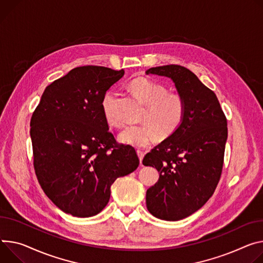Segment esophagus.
<instances>
[{
    "mask_svg": "<svg viewBox=\"0 0 263 263\" xmlns=\"http://www.w3.org/2000/svg\"><path fill=\"white\" fill-rule=\"evenodd\" d=\"M137 155H138V157H139V161H140V164H141V161H142V158H144L145 153L142 152V151H140V150H137Z\"/></svg>",
    "mask_w": 263,
    "mask_h": 263,
    "instance_id": "obj_1",
    "label": "esophagus"
}]
</instances>
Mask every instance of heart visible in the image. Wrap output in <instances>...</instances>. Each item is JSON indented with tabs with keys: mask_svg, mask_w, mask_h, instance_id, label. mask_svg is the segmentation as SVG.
I'll list each match as a JSON object with an SVG mask.
<instances>
[{
	"mask_svg": "<svg viewBox=\"0 0 263 263\" xmlns=\"http://www.w3.org/2000/svg\"><path fill=\"white\" fill-rule=\"evenodd\" d=\"M129 90L134 97L146 105L142 125L127 126L118 134L123 144L144 148L155 140L157 133L166 137L175 132L184 116V101L176 92L166 91L164 85L148 78L134 79ZM117 95L114 91H107L102 100V109L107 123L113 127H119L122 121L115 114Z\"/></svg>",
	"mask_w": 263,
	"mask_h": 263,
	"instance_id": "heart-1",
	"label": "heart"
}]
</instances>
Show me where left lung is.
Here are the masks:
<instances>
[{
  "instance_id": "obj_1",
  "label": "left lung",
  "mask_w": 263,
  "mask_h": 263,
  "mask_svg": "<svg viewBox=\"0 0 263 263\" xmlns=\"http://www.w3.org/2000/svg\"><path fill=\"white\" fill-rule=\"evenodd\" d=\"M146 74L170 78L184 101L178 129L142 160L159 173L158 181L147 190L148 211L159 219L176 221L198 211L216 189L228 123L216 94L185 67L159 66L148 69Z\"/></svg>"
}]
</instances>
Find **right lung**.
I'll return each instance as SVG.
<instances>
[{
    "label": "right lung",
    "instance_id": "right-lung-1",
    "mask_svg": "<svg viewBox=\"0 0 263 263\" xmlns=\"http://www.w3.org/2000/svg\"><path fill=\"white\" fill-rule=\"evenodd\" d=\"M124 69L82 66L47 86L30 121L33 165L49 199L77 217L99 214L116 178L137 169L135 149L117 144L102 109Z\"/></svg>",
    "mask_w": 263,
    "mask_h": 263
}]
</instances>
